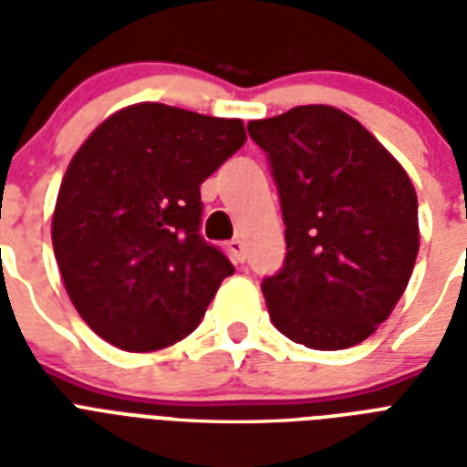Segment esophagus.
I'll return each instance as SVG.
<instances>
[{
	"mask_svg": "<svg viewBox=\"0 0 467 467\" xmlns=\"http://www.w3.org/2000/svg\"><path fill=\"white\" fill-rule=\"evenodd\" d=\"M227 252H230V256H233L237 264H244V259H247V249H244V242L242 240L227 242Z\"/></svg>",
	"mask_w": 467,
	"mask_h": 467,
	"instance_id": "obj_1",
	"label": "esophagus"
}]
</instances>
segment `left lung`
I'll list each match as a JSON object with an SVG mask.
<instances>
[{"label": "left lung", "mask_w": 467, "mask_h": 467, "mask_svg": "<svg viewBox=\"0 0 467 467\" xmlns=\"http://www.w3.org/2000/svg\"><path fill=\"white\" fill-rule=\"evenodd\" d=\"M285 223L281 271L262 281L271 322L307 348L361 344L402 298L420 252L417 193L400 161L334 106L252 120Z\"/></svg>", "instance_id": "obj_1"}]
</instances>
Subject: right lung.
I'll return each instance as SVG.
<instances>
[{
	"label": "right lung",
	"instance_id": "1",
	"mask_svg": "<svg viewBox=\"0 0 467 467\" xmlns=\"http://www.w3.org/2000/svg\"><path fill=\"white\" fill-rule=\"evenodd\" d=\"M240 119L135 104L69 161L53 249L72 306L123 351L189 337L234 266L201 234V183L244 145Z\"/></svg>",
	"mask_w": 467,
	"mask_h": 467
}]
</instances>
